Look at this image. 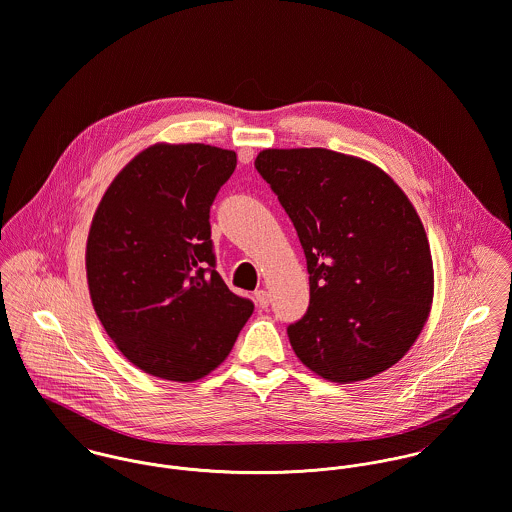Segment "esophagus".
I'll return each instance as SVG.
<instances>
[{"mask_svg":"<svg viewBox=\"0 0 512 512\" xmlns=\"http://www.w3.org/2000/svg\"><path fill=\"white\" fill-rule=\"evenodd\" d=\"M255 302H257L259 308H267L269 302H271V294L267 290H263V288L255 290Z\"/></svg>","mask_w":512,"mask_h":512,"instance_id":"34e87169","label":"esophagus"}]
</instances>
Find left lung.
<instances>
[{
	"label": "left lung",
	"mask_w": 512,
	"mask_h": 512,
	"mask_svg": "<svg viewBox=\"0 0 512 512\" xmlns=\"http://www.w3.org/2000/svg\"><path fill=\"white\" fill-rule=\"evenodd\" d=\"M255 169L306 257L310 304L286 328L298 359L334 383L395 365L424 328L434 290L410 200L375 165L328 149H267Z\"/></svg>",
	"instance_id": "obj_1"
}]
</instances>
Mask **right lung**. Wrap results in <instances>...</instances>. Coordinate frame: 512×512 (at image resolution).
Here are the masks:
<instances>
[{
    "instance_id": "add662e5",
    "label": "right lung",
    "mask_w": 512,
    "mask_h": 512,
    "mask_svg": "<svg viewBox=\"0 0 512 512\" xmlns=\"http://www.w3.org/2000/svg\"><path fill=\"white\" fill-rule=\"evenodd\" d=\"M233 151L188 143L139 153L106 190L86 245L94 310L149 375L196 381L228 357L253 314L216 271L210 208Z\"/></svg>"
}]
</instances>
